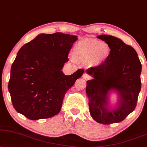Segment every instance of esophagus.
Wrapping results in <instances>:
<instances>
[{"label":"esophagus","instance_id":"obj_1","mask_svg":"<svg viewBox=\"0 0 147 147\" xmlns=\"http://www.w3.org/2000/svg\"><path fill=\"white\" fill-rule=\"evenodd\" d=\"M83 78L85 80H89V79H91V77L89 75H87V73H84L83 75Z\"/></svg>","mask_w":147,"mask_h":147}]
</instances>
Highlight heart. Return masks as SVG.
Segmentation results:
<instances>
[{
	"mask_svg": "<svg viewBox=\"0 0 147 147\" xmlns=\"http://www.w3.org/2000/svg\"><path fill=\"white\" fill-rule=\"evenodd\" d=\"M109 47L105 42L92 40L81 42L73 49V56L80 60H90L94 64H100L107 58Z\"/></svg>",
	"mask_w": 147,
	"mask_h": 147,
	"instance_id": "heart-1",
	"label": "heart"
}]
</instances>
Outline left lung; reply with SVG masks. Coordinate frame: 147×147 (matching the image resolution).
Returning a JSON list of instances; mask_svg holds the SVG:
<instances>
[{"mask_svg": "<svg viewBox=\"0 0 147 147\" xmlns=\"http://www.w3.org/2000/svg\"><path fill=\"white\" fill-rule=\"evenodd\" d=\"M98 38L108 44L110 54L100 65L87 70L94 79L87 81L86 93L92 118L109 125L122 121L136 107L142 65L135 49L119 38L107 34ZM111 90L119 96L118 106L113 109L108 105Z\"/></svg>", "mask_w": 147, "mask_h": 147, "instance_id": "obj_1", "label": "left lung"}]
</instances>
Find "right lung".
Instances as JSON below:
<instances>
[{
  "mask_svg": "<svg viewBox=\"0 0 147 147\" xmlns=\"http://www.w3.org/2000/svg\"><path fill=\"white\" fill-rule=\"evenodd\" d=\"M77 36L55 32L38 35L19 50L11 69L8 89L17 112L31 120L60 113L67 91L84 70L62 71Z\"/></svg>",
  "mask_w": 147,
  "mask_h": 147,
  "instance_id": "right-lung-1",
  "label": "right lung"
}]
</instances>
